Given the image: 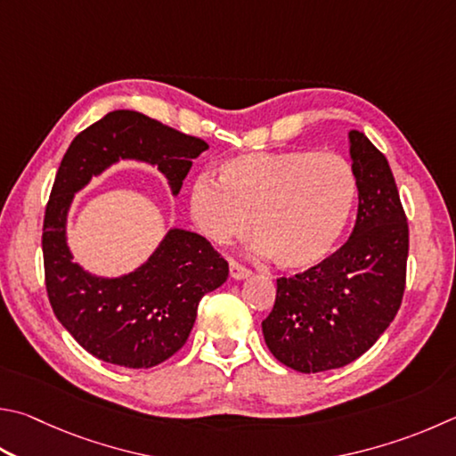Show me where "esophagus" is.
Listing matches in <instances>:
<instances>
[{
  "label": "esophagus",
  "instance_id": "1",
  "mask_svg": "<svg viewBox=\"0 0 456 456\" xmlns=\"http://www.w3.org/2000/svg\"><path fill=\"white\" fill-rule=\"evenodd\" d=\"M229 273H231V277H233V279H247L251 275V269H247L245 265L231 259L229 261Z\"/></svg>",
  "mask_w": 456,
  "mask_h": 456
}]
</instances>
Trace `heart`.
Wrapping results in <instances>:
<instances>
[{"label": "heart", "instance_id": "1", "mask_svg": "<svg viewBox=\"0 0 456 456\" xmlns=\"http://www.w3.org/2000/svg\"><path fill=\"white\" fill-rule=\"evenodd\" d=\"M359 181L333 151H253L200 175L189 191L195 225L215 243L249 233L281 269L307 271L333 255L353 221Z\"/></svg>", "mask_w": 456, "mask_h": 456}]
</instances>
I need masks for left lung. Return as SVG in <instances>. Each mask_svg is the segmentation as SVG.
Returning a JSON list of instances; mask_svg holds the SVG:
<instances>
[{"label": "left lung", "instance_id": "left-lung-1", "mask_svg": "<svg viewBox=\"0 0 456 456\" xmlns=\"http://www.w3.org/2000/svg\"><path fill=\"white\" fill-rule=\"evenodd\" d=\"M359 181L357 223L325 263L277 279L263 321L269 351L289 369H338L367 353L401 309L407 285L409 223L387 157L353 129Z\"/></svg>", "mask_w": 456, "mask_h": 456}]
</instances>
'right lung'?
<instances>
[{"label": "right lung", "mask_w": 456, "mask_h": 456, "mask_svg": "<svg viewBox=\"0 0 456 456\" xmlns=\"http://www.w3.org/2000/svg\"><path fill=\"white\" fill-rule=\"evenodd\" d=\"M207 147L143 113L118 110L81 131L65 151L41 235L45 289L55 317L94 357L129 369L173 357L191 333L200 301L227 281L229 263L205 237L171 229L143 267L119 279L91 277L65 245L73 193L119 157L157 165L179 193Z\"/></svg>", "instance_id": "1"}]
</instances>
